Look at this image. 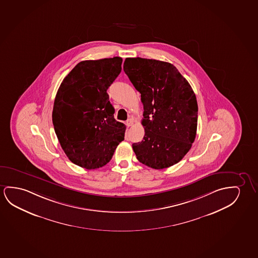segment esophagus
Returning <instances> with one entry per match:
<instances>
[{
    "instance_id": "obj_1",
    "label": "esophagus",
    "mask_w": 258,
    "mask_h": 258,
    "mask_svg": "<svg viewBox=\"0 0 258 258\" xmlns=\"http://www.w3.org/2000/svg\"><path fill=\"white\" fill-rule=\"evenodd\" d=\"M133 123H134V120H133V119H131V118L127 119V121H126V125H127V127H131V126L133 125Z\"/></svg>"
}]
</instances>
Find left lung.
Returning <instances> with one entry per match:
<instances>
[{
  "label": "left lung",
  "instance_id": "8db88e82",
  "mask_svg": "<svg viewBox=\"0 0 258 258\" xmlns=\"http://www.w3.org/2000/svg\"><path fill=\"white\" fill-rule=\"evenodd\" d=\"M123 70L144 105L145 137L132 145L137 159L154 169L176 164L196 137L198 104L194 90L168 62L127 57Z\"/></svg>",
  "mask_w": 258,
  "mask_h": 258
}]
</instances>
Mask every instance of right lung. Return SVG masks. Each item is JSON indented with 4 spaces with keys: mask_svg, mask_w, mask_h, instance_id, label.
Instances as JSON below:
<instances>
[{
    "mask_svg": "<svg viewBox=\"0 0 258 258\" xmlns=\"http://www.w3.org/2000/svg\"><path fill=\"white\" fill-rule=\"evenodd\" d=\"M121 63L119 56L82 61L56 92L54 130L68 159L82 168L107 164L124 140L126 126L114 119L106 92L121 71Z\"/></svg>",
    "mask_w": 258,
    "mask_h": 258,
    "instance_id": "right-lung-1",
    "label": "right lung"
}]
</instances>
